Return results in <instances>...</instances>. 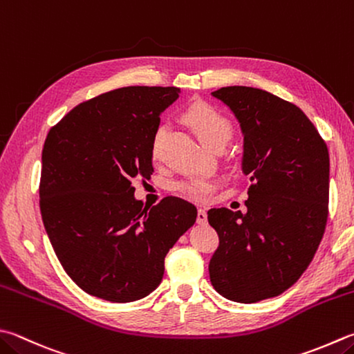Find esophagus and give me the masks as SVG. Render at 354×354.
I'll return each mask as SVG.
<instances>
[{"label":"esophagus","mask_w":354,"mask_h":354,"mask_svg":"<svg viewBox=\"0 0 354 354\" xmlns=\"http://www.w3.org/2000/svg\"><path fill=\"white\" fill-rule=\"evenodd\" d=\"M206 220H208V214H206V211L200 208L197 211V223H206Z\"/></svg>","instance_id":"obj_1"}]
</instances>
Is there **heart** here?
Here are the masks:
<instances>
[{
  "label": "heart",
  "mask_w": 354,
  "mask_h": 354,
  "mask_svg": "<svg viewBox=\"0 0 354 354\" xmlns=\"http://www.w3.org/2000/svg\"><path fill=\"white\" fill-rule=\"evenodd\" d=\"M183 120L186 124L189 126L192 132L197 136V138L202 142L206 148H216L218 145H226V142L231 138L232 126L231 122L225 115L220 114L218 111L211 108L209 104L205 103H196L191 104L188 109L185 111ZM166 132V126L162 124L156 129L154 136H152L151 142V154L152 157H157L160 148H162V142ZM214 180L208 177H194V178H185L182 182L176 185V189L182 192L183 196L189 198H205L211 194L214 189Z\"/></svg>",
  "instance_id": "b5f03b06"
}]
</instances>
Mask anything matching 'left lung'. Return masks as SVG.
<instances>
[{
    "mask_svg": "<svg viewBox=\"0 0 354 354\" xmlns=\"http://www.w3.org/2000/svg\"><path fill=\"white\" fill-rule=\"evenodd\" d=\"M243 134L246 212L211 208L218 246L209 260L214 290L256 304L295 285L321 243L328 217L330 156L308 117L270 92L228 86L211 92Z\"/></svg>",
    "mask_w": 354,
    "mask_h": 354,
    "instance_id": "left-lung-1",
    "label": "left lung"
}]
</instances>
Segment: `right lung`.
Segmentation results:
<instances>
[{
    "mask_svg": "<svg viewBox=\"0 0 354 354\" xmlns=\"http://www.w3.org/2000/svg\"><path fill=\"white\" fill-rule=\"evenodd\" d=\"M178 88L128 86L80 103L49 131L39 209L52 248L80 288L109 302H134L162 282L165 257L194 225L197 208L168 196L134 197L149 180L151 142Z\"/></svg>",
    "mask_w": 354,
    "mask_h": 354,
    "instance_id": "obj_1",
    "label": "right lung"
}]
</instances>
